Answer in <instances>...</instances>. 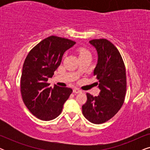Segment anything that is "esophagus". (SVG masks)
<instances>
[{
    "instance_id": "esophagus-1",
    "label": "esophagus",
    "mask_w": 150,
    "mask_h": 150,
    "mask_svg": "<svg viewBox=\"0 0 150 150\" xmlns=\"http://www.w3.org/2000/svg\"><path fill=\"white\" fill-rule=\"evenodd\" d=\"M73 92L75 93H81L82 91L80 89H78V88H74V89H73Z\"/></svg>"
}]
</instances>
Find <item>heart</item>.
I'll list each match as a JSON object with an SVG mask.
<instances>
[{
  "mask_svg": "<svg viewBox=\"0 0 150 150\" xmlns=\"http://www.w3.org/2000/svg\"><path fill=\"white\" fill-rule=\"evenodd\" d=\"M87 53H89L88 52V50H86L85 48H81L79 50V57L82 56V55H84L85 54H87Z\"/></svg>",
  "mask_w": 150,
  "mask_h": 150,
  "instance_id": "1",
  "label": "heart"
}]
</instances>
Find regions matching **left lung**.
Returning <instances> with one entry per match:
<instances>
[{
	"mask_svg": "<svg viewBox=\"0 0 150 150\" xmlns=\"http://www.w3.org/2000/svg\"><path fill=\"white\" fill-rule=\"evenodd\" d=\"M98 53L93 75L99 81L98 96L87 93L82 106L83 114L90 122L100 124L111 119L124 104L126 92V68L117 48L106 39L89 41Z\"/></svg>",
	"mask_w": 150,
	"mask_h": 150,
	"instance_id": "1",
	"label": "left lung"
}]
</instances>
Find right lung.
Instances as JSON below:
<instances>
[{
    "label": "right lung",
    "mask_w": 150,
    "mask_h": 150,
    "mask_svg": "<svg viewBox=\"0 0 150 150\" xmlns=\"http://www.w3.org/2000/svg\"><path fill=\"white\" fill-rule=\"evenodd\" d=\"M75 42L50 36L37 44L26 57L20 79L22 100L31 113L44 121L54 120L61 114L72 89L47 83L61 64L63 55Z\"/></svg>",
    "instance_id": "obj_1"
}]
</instances>
